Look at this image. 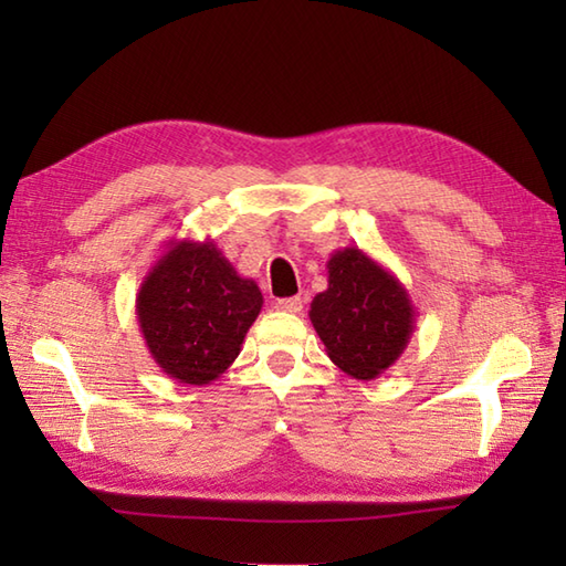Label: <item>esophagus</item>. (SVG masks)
Returning <instances> with one entry per match:
<instances>
[{"label":"esophagus","instance_id":"1","mask_svg":"<svg viewBox=\"0 0 566 566\" xmlns=\"http://www.w3.org/2000/svg\"><path fill=\"white\" fill-rule=\"evenodd\" d=\"M274 306L280 311H286V314H298V311H302V298H298V296L280 298V302H276Z\"/></svg>","mask_w":566,"mask_h":566}]
</instances>
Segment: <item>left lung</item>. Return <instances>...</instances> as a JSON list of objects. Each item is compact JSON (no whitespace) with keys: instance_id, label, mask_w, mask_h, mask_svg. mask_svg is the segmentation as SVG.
I'll return each instance as SVG.
<instances>
[{"instance_id":"1","label":"left lung","mask_w":566,"mask_h":566,"mask_svg":"<svg viewBox=\"0 0 566 566\" xmlns=\"http://www.w3.org/2000/svg\"><path fill=\"white\" fill-rule=\"evenodd\" d=\"M328 290L314 296L308 318L345 375L375 379L406 350L416 308L399 276L359 248L335 250Z\"/></svg>"}]
</instances>
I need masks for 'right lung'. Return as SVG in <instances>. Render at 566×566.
<instances>
[{
  "instance_id": "add662e5",
  "label": "right lung",
  "mask_w": 566,
  "mask_h": 566,
  "mask_svg": "<svg viewBox=\"0 0 566 566\" xmlns=\"http://www.w3.org/2000/svg\"><path fill=\"white\" fill-rule=\"evenodd\" d=\"M260 308V286L240 276L209 238L170 240L136 296L155 365L191 387L211 384L235 363Z\"/></svg>"
}]
</instances>
